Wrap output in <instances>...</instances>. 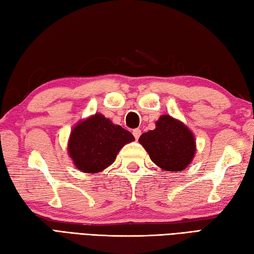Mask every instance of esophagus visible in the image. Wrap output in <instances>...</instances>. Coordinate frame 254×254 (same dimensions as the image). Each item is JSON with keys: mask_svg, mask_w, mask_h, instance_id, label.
<instances>
[{"mask_svg": "<svg viewBox=\"0 0 254 254\" xmlns=\"http://www.w3.org/2000/svg\"><path fill=\"white\" fill-rule=\"evenodd\" d=\"M132 134H133L134 139H136V140H138L139 137H140V134H141V130H140V129H138V128L133 129V130H132Z\"/></svg>", "mask_w": 254, "mask_h": 254, "instance_id": "1", "label": "esophagus"}]
</instances>
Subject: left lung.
Segmentation results:
<instances>
[{"instance_id":"8db88e82","label":"left lung","mask_w":254,"mask_h":254,"mask_svg":"<svg viewBox=\"0 0 254 254\" xmlns=\"http://www.w3.org/2000/svg\"><path fill=\"white\" fill-rule=\"evenodd\" d=\"M150 159L165 171H183L195 154V138L184 124L169 115H162L156 129L139 138Z\"/></svg>"}]
</instances>
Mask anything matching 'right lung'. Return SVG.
<instances>
[{
  "instance_id": "obj_1",
  "label": "right lung",
  "mask_w": 254,
  "mask_h": 254,
  "mask_svg": "<svg viewBox=\"0 0 254 254\" xmlns=\"http://www.w3.org/2000/svg\"><path fill=\"white\" fill-rule=\"evenodd\" d=\"M133 140L131 132L95 114L73 128L68 149L77 169L97 173L110 167L118 151Z\"/></svg>"
}]
</instances>
